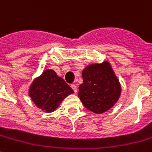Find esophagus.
I'll list each match as a JSON object with an SVG mask.
<instances>
[{
  "instance_id": "34e87169",
  "label": "esophagus",
  "mask_w": 152,
  "mask_h": 152,
  "mask_svg": "<svg viewBox=\"0 0 152 152\" xmlns=\"http://www.w3.org/2000/svg\"><path fill=\"white\" fill-rule=\"evenodd\" d=\"M71 87L72 88L73 91H74V92H75V93H76V92H77V87H76V85H74V84H72V85L71 86Z\"/></svg>"
}]
</instances>
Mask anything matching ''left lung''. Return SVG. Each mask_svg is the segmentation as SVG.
<instances>
[{
	"mask_svg": "<svg viewBox=\"0 0 152 152\" xmlns=\"http://www.w3.org/2000/svg\"><path fill=\"white\" fill-rule=\"evenodd\" d=\"M82 77L78 96L88 110L104 113L118 100L121 85L109 61L87 66L82 71Z\"/></svg>",
	"mask_w": 152,
	"mask_h": 152,
	"instance_id": "left-lung-1",
	"label": "left lung"
}]
</instances>
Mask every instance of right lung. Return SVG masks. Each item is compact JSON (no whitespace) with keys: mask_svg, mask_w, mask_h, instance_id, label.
I'll return each mask as SVG.
<instances>
[{"mask_svg":"<svg viewBox=\"0 0 152 152\" xmlns=\"http://www.w3.org/2000/svg\"><path fill=\"white\" fill-rule=\"evenodd\" d=\"M74 91L53 70H45L32 82L28 95L35 105L46 113L53 112Z\"/></svg>","mask_w":152,"mask_h":152,"instance_id":"obj_1","label":"right lung"}]
</instances>
